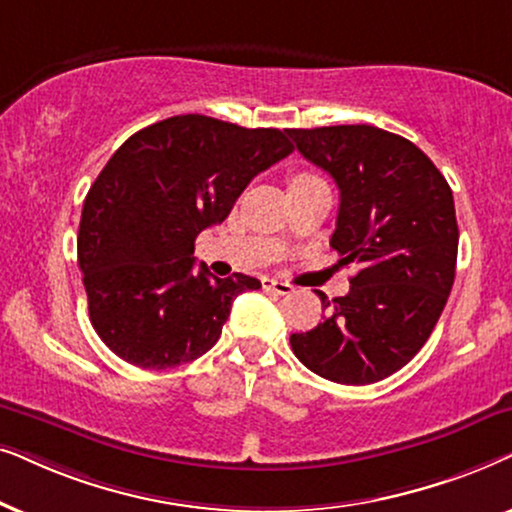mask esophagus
<instances>
[{
	"mask_svg": "<svg viewBox=\"0 0 512 512\" xmlns=\"http://www.w3.org/2000/svg\"><path fill=\"white\" fill-rule=\"evenodd\" d=\"M262 285H264V290H271V292H276V295H290V292L295 290V288H292L290 283H285V281H278V278H264Z\"/></svg>",
	"mask_w": 512,
	"mask_h": 512,
	"instance_id": "obj_1",
	"label": "esophagus"
}]
</instances>
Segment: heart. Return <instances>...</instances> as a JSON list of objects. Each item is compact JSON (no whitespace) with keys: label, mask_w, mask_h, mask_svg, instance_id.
I'll return each mask as SVG.
<instances>
[{"label":"heart","mask_w":512,"mask_h":512,"mask_svg":"<svg viewBox=\"0 0 512 512\" xmlns=\"http://www.w3.org/2000/svg\"><path fill=\"white\" fill-rule=\"evenodd\" d=\"M311 177H316V175H311V173H295V175H292L290 182H295V180H311Z\"/></svg>","instance_id":"1"}]
</instances>
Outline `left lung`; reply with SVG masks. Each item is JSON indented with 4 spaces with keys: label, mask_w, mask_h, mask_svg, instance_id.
Here are the masks:
<instances>
[{
    "label": "left lung",
    "mask_w": 512,
    "mask_h": 512,
    "mask_svg": "<svg viewBox=\"0 0 512 512\" xmlns=\"http://www.w3.org/2000/svg\"><path fill=\"white\" fill-rule=\"evenodd\" d=\"M299 154L339 187L330 238L356 264L349 295L327 302L323 323L290 335L295 356L318 377L365 386L417 356L454 285V196L435 163L377 126L288 128Z\"/></svg>",
    "instance_id": "obj_1"
}]
</instances>
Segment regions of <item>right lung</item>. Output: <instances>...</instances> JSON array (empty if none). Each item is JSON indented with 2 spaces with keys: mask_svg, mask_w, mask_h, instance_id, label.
Returning a JSON list of instances; mask_svg holds the SVG:
<instances>
[{
  "mask_svg": "<svg viewBox=\"0 0 512 512\" xmlns=\"http://www.w3.org/2000/svg\"><path fill=\"white\" fill-rule=\"evenodd\" d=\"M288 131L180 114L131 135L88 189L77 255L88 316L121 360L142 370L192 363L215 346L231 302L257 278H215L194 241L227 220L262 170L292 152Z\"/></svg>",
  "mask_w": 512,
  "mask_h": 512,
  "instance_id": "obj_1",
  "label": "right lung"
}]
</instances>
